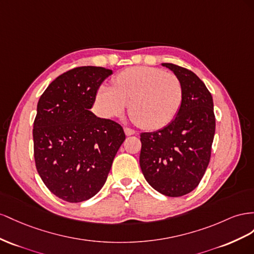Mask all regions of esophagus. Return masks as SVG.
Masks as SVG:
<instances>
[{
	"instance_id": "34e87169",
	"label": "esophagus",
	"mask_w": 254,
	"mask_h": 254,
	"mask_svg": "<svg viewBox=\"0 0 254 254\" xmlns=\"http://www.w3.org/2000/svg\"><path fill=\"white\" fill-rule=\"evenodd\" d=\"M125 133H126L127 136H131V135L135 134V131L132 128H129V127H125Z\"/></svg>"
}]
</instances>
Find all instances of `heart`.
Listing matches in <instances>:
<instances>
[{
	"mask_svg": "<svg viewBox=\"0 0 254 254\" xmlns=\"http://www.w3.org/2000/svg\"><path fill=\"white\" fill-rule=\"evenodd\" d=\"M183 101V86L170 72L154 67H133L115 77L114 87L101 85L96 95L99 113L112 118L128 106L132 120L146 129H158L176 118Z\"/></svg>",
	"mask_w": 254,
	"mask_h": 254,
	"instance_id": "1",
	"label": "heart"
}]
</instances>
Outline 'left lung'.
<instances>
[{"mask_svg": "<svg viewBox=\"0 0 254 254\" xmlns=\"http://www.w3.org/2000/svg\"><path fill=\"white\" fill-rule=\"evenodd\" d=\"M183 86V101L168 126L141 133L139 165L147 182L168 197L192 191L207 168L215 135L214 103L205 84L192 71L164 63Z\"/></svg>", "mask_w": 254, "mask_h": 254, "instance_id": "8db88e82", "label": "left lung"}]
</instances>
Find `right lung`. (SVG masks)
<instances>
[{
	"label": "right lung",
	"mask_w": 254,
	"mask_h": 254,
	"mask_svg": "<svg viewBox=\"0 0 254 254\" xmlns=\"http://www.w3.org/2000/svg\"><path fill=\"white\" fill-rule=\"evenodd\" d=\"M113 71L78 67L56 77L42 93L34 121L36 168L49 190L77 203L97 194L126 139L117 122L90 112L97 90Z\"/></svg>",
	"instance_id": "add662e5"
}]
</instances>
